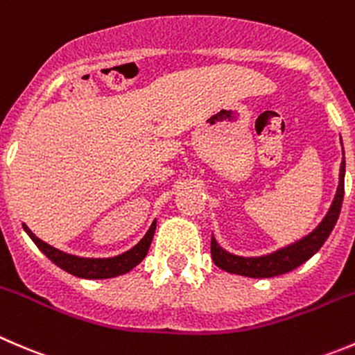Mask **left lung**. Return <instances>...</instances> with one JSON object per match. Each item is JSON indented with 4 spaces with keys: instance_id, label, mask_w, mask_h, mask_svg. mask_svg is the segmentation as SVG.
I'll use <instances>...</instances> for the list:
<instances>
[{
    "instance_id": "8db88e82",
    "label": "left lung",
    "mask_w": 355,
    "mask_h": 355,
    "mask_svg": "<svg viewBox=\"0 0 355 355\" xmlns=\"http://www.w3.org/2000/svg\"><path fill=\"white\" fill-rule=\"evenodd\" d=\"M340 141H342V138H340ZM343 188H345V153H343L342 166H340V181L335 198H333L331 207L328 209L326 216L322 217L321 223L315 226V230H312L311 233L305 234L300 240L278 248L271 254L261 255V257H243V255L231 254V252L224 250L217 243L212 234L210 252H212L214 264L217 268L224 269V271L231 272V275L248 276V278H272V276L293 271L298 266L304 264L305 261H309L322 247V243L328 240L329 233H331L336 220H338L340 209H342Z\"/></svg>"
}]
</instances>
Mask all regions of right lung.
Here are the masks:
<instances>
[{"mask_svg": "<svg viewBox=\"0 0 355 355\" xmlns=\"http://www.w3.org/2000/svg\"><path fill=\"white\" fill-rule=\"evenodd\" d=\"M26 233L29 234L31 240L37 245L41 252L50 259L53 264H57L60 269L67 271L69 275L77 276V278L84 279H107V278H115V276L125 275V272L131 271L132 268L139 264L143 259L148 254V248L152 245L153 234L157 230V220H153L150 230L146 231L145 236L138 241L132 248H129L124 254H119L115 257H107V259H89V257H77V255L65 254V252L58 250V248L51 247L46 241L40 240L26 224H22Z\"/></svg>", "mask_w": 355, "mask_h": 355, "instance_id": "add662e5", "label": "right lung"}]
</instances>
